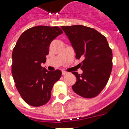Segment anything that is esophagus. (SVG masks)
<instances>
[{"mask_svg": "<svg viewBox=\"0 0 129 129\" xmlns=\"http://www.w3.org/2000/svg\"><path fill=\"white\" fill-rule=\"evenodd\" d=\"M68 74V72H65V71H62V75L63 76H65V75Z\"/></svg>", "mask_w": 129, "mask_h": 129, "instance_id": "1", "label": "esophagus"}]
</instances>
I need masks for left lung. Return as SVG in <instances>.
<instances>
[{"label": "left lung", "mask_w": 129, "mask_h": 129, "mask_svg": "<svg viewBox=\"0 0 129 129\" xmlns=\"http://www.w3.org/2000/svg\"><path fill=\"white\" fill-rule=\"evenodd\" d=\"M76 52L83 73L73 72L75 93L86 98L96 97L106 86L112 68V52L106 38L94 29L83 25L61 26Z\"/></svg>", "instance_id": "8db88e82"}]
</instances>
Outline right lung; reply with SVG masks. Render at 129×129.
Wrapping results in <instances>:
<instances>
[{
	"mask_svg": "<svg viewBox=\"0 0 129 129\" xmlns=\"http://www.w3.org/2000/svg\"><path fill=\"white\" fill-rule=\"evenodd\" d=\"M61 33L59 27H33L21 34L13 49L12 75L18 92L30 106L46 104L53 86L61 76L59 70L49 72L41 66L51 42Z\"/></svg>",
	"mask_w": 129,
	"mask_h": 129,
	"instance_id": "obj_1",
	"label": "right lung"
}]
</instances>
